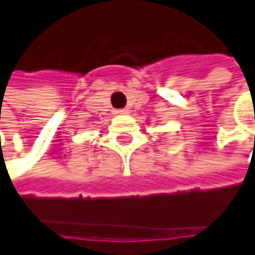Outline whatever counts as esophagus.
Segmentation results:
<instances>
[{"label":"esophagus","mask_w":255,"mask_h":255,"mask_svg":"<svg viewBox=\"0 0 255 255\" xmlns=\"http://www.w3.org/2000/svg\"><path fill=\"white\" fill-rule=\"evenodd\" d=\"M129 113V110L128 108H120V110H117L116 114H120V116H123V114H128Z\"/></svg>","instance_id":"34e87169"}]
</instances>
